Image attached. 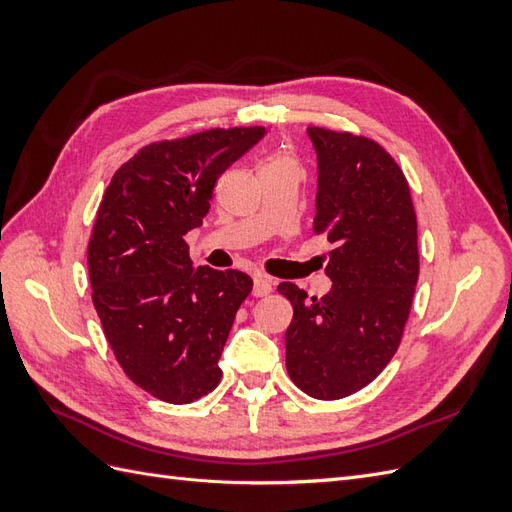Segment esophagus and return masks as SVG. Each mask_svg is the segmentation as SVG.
<instances>
[{
	"mask_svg": "<svg viewBox=\"0 0 512 512\" xmlns=\"http://www.w3.org/2000/svg\"><path fill=\"white\" fill-rule=\"evenodd\" d=\"M273 290V280L267 275H254V297H265V294H269Z\"/></svg>",
	"mask_w": 512,
	"mask_h": 512,
	"instance_id": "obj_1",
	"label": "esophagus"
}]
</instances>
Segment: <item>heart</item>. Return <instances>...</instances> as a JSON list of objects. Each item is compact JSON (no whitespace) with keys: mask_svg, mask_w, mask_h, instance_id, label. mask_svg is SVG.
<instances>
[{"mask_svg":"<svg viewBox=\"0 0 512 512\" xmlns=\"http://www.w3.org/2000/svg\"><path fill=\"white\" fill-rule=\"evenodd\" d=\"M284 166H294L292 160L284 153H273V156L267 158V162L262 164V170H273V168H284Z\"/></svg>","mask_w":512,"mask_h":512,"instance_id":"heart-1","label":"heart"}]
</instances>
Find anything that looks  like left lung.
<instances>
[{
	"label": "left lung",
	"mask_w": 512,
	"mask_h": 512,
	"mask_svg": "<svg viewBox=\"0 0 512 512\" xmlns=\"http://www.w3.org/2000/svg\"><path fill=\"white\" fill-rule=\"evenodd\" d=\"M318 156L314 232L335 247L324 297L282 282L292 303L286 369L314 399L361 391L389 365L408 322L418 280L416 213L408 181L376 141L307 128Z\"/></svg>",
	"instance_id": "obj_1"
}]
</instances>
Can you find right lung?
<instances>
[{"label": "right lung", "mask_w": 512, "mask_h": 512, "mask_svg": "<svg viewBox=\"0 0 512 512\" xmlns=\"http://www.w3.org/2000/svg\"><path fill=\"white\" fill-rule=\"evenodd\" d=\"M265 128H215L143 147L113 175L87 247L91 299L126 376L168 404H192L218 365L252 277L192 269L183 235L203 224L224 170Z\"/></svg>", "instance_id": "add662e5"}]
</instances>
